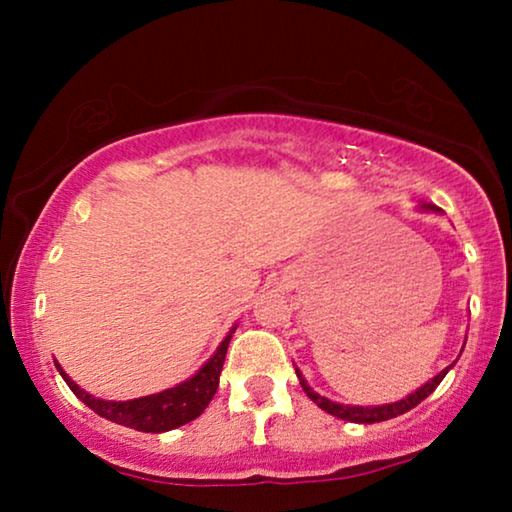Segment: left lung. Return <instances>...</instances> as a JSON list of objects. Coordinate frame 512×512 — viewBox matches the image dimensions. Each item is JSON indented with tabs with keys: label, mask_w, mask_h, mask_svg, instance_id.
Segmentation results:
<instances>
[{
	"label": "left lung",
	"mask_w": 512,
	"mask_h": 512,
	"mask_svg": "<svg viewBox=\"0 0 512 512\" xmlns=\"http://www.w3.org/2000/svg\"><path fill=\"white\" fill-rule=\"evenodd\" d=\"M419 209H422V212H436V214L443 212V209H438L436 205H426V202H422V205H419ZM454 363H457V361H454ZM454 363H450V366H447L445 370H440L436 377H431L429 382L422 384V387L412 391V394L401 398V401L384 403V405H345V403H335V401H331V398L317 394V391H314L310 384H307V380H305L303 373H300L298 368H296V375H298L300 387H303L305 394L310 396L312 401L317 403L321 410H326L328 415H333V417H338V419H345V422H354V424H375V422H387V419H394L398 415H405V412L412 410V408H415V405L422 403L426 396H431L433 391H436V387H438L440 382H443V377L447 375V370H450Z\"/></svg>",
	"instance_id": "obj_1"
}]
</instances>
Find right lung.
Returning <instances> with one entry per match:
<instances>
[{
    "instance_id": "right-lung-1",
    "label": "right lung",
    "mask_w": 512,
    "mask_h": 512,
    "mask_svg": "<svg viewBox=\"0 0 512 512\" xmlns=\"http://www.w3.org/2000/svg\"><path fill=\"white\" fill-rule=\"evenodd\" d=\"M235 328L237 326L230 328V333L223 338L212 359H209L193 377H188V380L177 384V387L158 391V394L151 396L130 398V401H104V398H97L93 394H88L86 389H81L79 384L62 370L58 361H55V368L60 370L67 387L100 417L121 426H128V429L135 431L163 433L193 422L195 417H200L202 412H205L209 401H212L216 394V389H219V375L223 370V361H226V352Z\"/></svg>"
}]
</instances>
